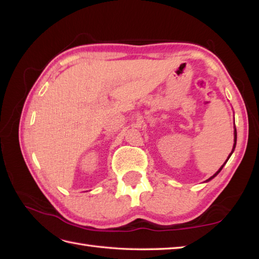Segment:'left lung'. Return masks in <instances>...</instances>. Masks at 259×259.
<instances>
[{
    "label": "left lung",
    "mask_w": 259,
    "mask_h": 259,
    "mask_svg": "<svg viewBox=\"0 0 259 259\" xmlns=\"http://www.w3.org/2000/svg\"><path fill=\"white\" fill-rule=\"evenodd\" d=\"M236 141H237V131H236V128H235V131H234V147H233V150H232V153H233V152H234V150H235V147H236ZM232 153H230V155L228 156V158H227V160H226V161H225V163H226V162L228 161V159L230 158V156H232ZM225 163H224V164H225ZM224 164H223V166H222L221 168H219V170H218V171H217L216 174H214L213 176H211V177H210V178H209V179H208L207 181H209V180H211L212 178H214V177H216V176H217V175H218L219 172H221V170L223 169V167H224Z\"/></svg>",
    "instance_id": "obj_1"
}]
</instances>
